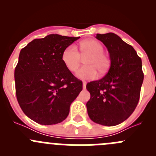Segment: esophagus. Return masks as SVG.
<instances>
[{
    "mask_svg": "<svg viewBox=\"0 0 156 156\" xmlns=\"http://www.w3.org/2000/svg\"><path fill=\"white\" fill-rule=\"evenodd\" d=\"M86 84H87V82L86 81H83V89H85Z\"/></svg>",
    "mask_w": 156,
    "mask_h": 156,
    "instance_id": "obj_1",
    "label": "esophagus"
}]
</instances>
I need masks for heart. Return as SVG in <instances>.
<instances>
[{"label": "heart", "mask_w": 156, "mask_h": 156, "mask_svg": "<svg viewBox=\"0 0 156 156\" xmlns=\"http://www.w3.org/2000/svg\"><path fill=\"white\" fill-rule=\"evenodd\" d=\"M81 56L87 54L84 62L87 66L81 67L76 72V76L81 79H95L97 77V70L103 73L109 66V60L103 53V47L95 40H87L79 45ZM62 61L65 66L71 72L78 69L80 62V55L77 49L69 46L62 53Z\"/></svg>", "instance_id": "heart-1"}]
</instances>
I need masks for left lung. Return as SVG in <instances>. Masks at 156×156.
I'll return each instance as SVG.
<instances>
[{"label": "left lung", "instance_id": "8db88e82", "mask_svg": "<svg viewBox=\"0 0 156 156\" xmlns=\"http://www.w3.org/2000/svg\"><path fill=\"white\" fill-rule=\"evenodd\" d=\"M96 38L107 48L111 64L103 78L87 84L90 94L87 113L95 123L115 126L128 119L137 106L144 77L142 60L114 33L97 34Z\"/></svg>", "mask_w": 156, "mask_h": 156}]
</instances>
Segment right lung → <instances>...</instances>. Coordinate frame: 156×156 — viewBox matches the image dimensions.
<instances>
[{
  "mask_svg": "<svg viewBox=\"0 0 156 156\" xmlns=\"http://www.w3.org/2000/svg\"><path fill=\"white\" fill-rule=\"evenodd\" d=\"M80 37L57 34L34 39L23 48L14 72L16 94L23 112L44 125L60 123L82 90L62 61V53Z\"/></svg>",
  "mask_w": 156,
  "mask_h": 156,
  "instance_id": "add662e5",
  "label": "right lung"
}]
</instances>
